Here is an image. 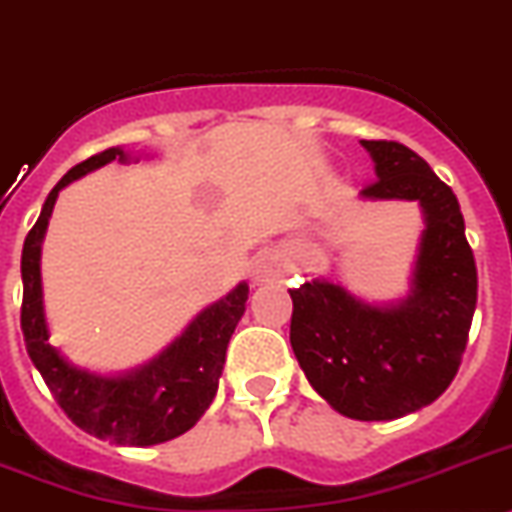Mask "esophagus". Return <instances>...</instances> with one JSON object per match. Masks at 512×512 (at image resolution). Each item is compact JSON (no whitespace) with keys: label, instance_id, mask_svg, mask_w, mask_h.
<instances>
[{"label":"esophagus","instance_id":"1","mask_svg":"<svg viewBox=\"0 0 512 512\" xmlns=\"http://www.w3.org/2000/svg\"><path fill=\"white\" fill-rule=\"evenodd\" d=\"M249 276L255 283H265L270 278L281 276V263H278V257L273 252H260L255 255V260L249 263Z\"/></svg>","mask_w":512,"mask_h":512}]
</instances>
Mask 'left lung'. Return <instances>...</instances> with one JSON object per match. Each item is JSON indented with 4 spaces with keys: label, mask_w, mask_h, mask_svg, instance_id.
<instances>
[{
    "label": "left lung",
    "mask_w": 512,
    "mask_h": 512,
    "mask_svg": "<svg viewBox=\"0 0 512 512\" xmlns=\"http://www.w3.org/2000/svg\"><path fill=\"white\" fill-rule=\"evenodd\" d=\"M362 148L377 176L362 200H414L422 208L409 291L369 302L330 278L289 289L291 349L330 409L388 422L429 406L453 382L476 309V265L458 197L429 163L388 140H362Z\"/></svg>",
    "instance_id": "8db88e82"
}]
</instances>
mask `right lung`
<instances>
[{
  "label": "right lung",
  "mask_w": 512,
  "mask_h": 512,
  "mask_svg": "<svg viewBox=\"0 0 512 512\" xmlns=\"http://www.w3.org/2000/svg\"><path fill=\"white\" fill-rule=\"evenodd\" d=\"M143 153L122 145L106 148L88 161L77 163L49 192L36 226L23 244V325L25 346L36 369L46 380L57 403L72 422L98 440H109L127 448H148L174 440L197 424L221 380L226 349L234 328L247 309L249 286L236 283L218 302L200 309L190 325L163 351L140 367L124 372H96L80 367L49 343V322L44 309V281H41V247L49 229V218L59 192L80 176L101 169L106 163H137Z\"/></svg>",
  "instance_id": "right-lung-1"
}]
</instances>
